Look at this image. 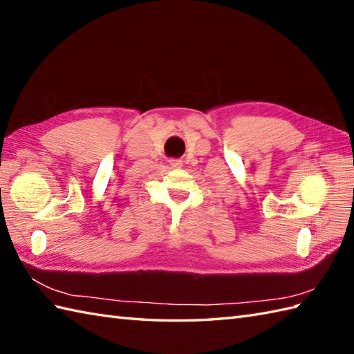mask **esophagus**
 I'll return each mask as SVG.
<instances>
[{
	"instance_id": "34e87169",
	"label": "esophagus",
	"mask_w": 354,
	"mask_h": 354,
	"mask_svg": "<svg viewBox=\"0 0 354 354\" xmlns=\"http://www.w3.org/2000/svg\"><path fill=\"white\" fill-rule=\"evenodd\" d=\"M169 162H170V167H171V169H179V167H181V165H183L181 160H170Z\"/></svg>"
}]
</instances>
